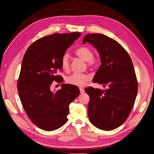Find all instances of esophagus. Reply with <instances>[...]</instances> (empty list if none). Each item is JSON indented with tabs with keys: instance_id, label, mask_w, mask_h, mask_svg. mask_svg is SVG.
Listing matches in <instances>:
<instances>
[{
	"instance_id": "esophagus-1",
	"label": "esophagus",
	"mask_w": 154,
	"mask_h": 154,
	"mask_svg": "<svg viewBox=\"0 0 154 154\" xmlns=\"http://www.w3.org/2000/svg\"><path fill=\"white\" fill-rule=\"evenodd\" d=\"M79 90H80V93L81 94H83V93H85V90L83 89V88H80Z\"/></svg>"
}]
</instances>
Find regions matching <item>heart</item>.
<instances>
[{
    "label": "heart",
    "instance_id": "1",
    "mask_svg": "<svg viewBox=\"0 0 154 154\" xmlns=\"http://www.w3.org/2000/svg\"><path fill=\"white\" fill-rule=\"evenodd\" d=\"M75 53L84 61L87 62L88 66L94 67L97 65V60L93 57V51L87 46H81L75 51ZM61 67L63 69L67 71L70 67L69 56L67 54H64L61 60ZM91 79L90 75L87 74L73 73L68 76L65 81L69 84L77 87H83Z\"/></svg>",
    "mask_w": 154,
    "mask_h": 154
}]
</instances>
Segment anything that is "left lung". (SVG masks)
<instances>
[{
	"label": "left lung",
	"instance_id": "1",
	"mask_svg": "<svg viewBox=\"0 0 154 154\" xmlns=\"http://www.w3.org/2000/svg\"><path fill=\"white\" fill-rule=\"evenodd\" d=\"M89 42L99 53L101 65L93 82L107 89L87 87L90 97L88 115L93 125L109 131L125 122L131 112L138 93V82L129 54L116 40L101 34L86 35Z\"/></svg>",
	"mask_w": 154,
	"mask_h": 154
}]
</instances>
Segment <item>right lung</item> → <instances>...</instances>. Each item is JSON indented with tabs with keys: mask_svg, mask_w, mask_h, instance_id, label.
<instances>
[{
	"mask_svg": "<svg viewBox=\"0 0 154 154\" xmlns=\"http://www.w3.org/2000/svg\"><path fill=\"white\" fill-rule=\"evenodd\" d=\"M80 32L54 34L30 45L23 57L18 81L20 99L29 119L45 131L60 128L67 122L69 106L79 94L77 86L61 84L55 92L50 90L54 81L61 83V60Z\"/></svg>",
	"mask_w": 154,
	"mask_h": 154,
	"instance_id": "1",
	"label": "right lung"
}]
</instances>
